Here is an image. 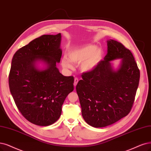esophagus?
<instances>
[{
  "label": "esophagus",
  "instance_id": "esophagus-1",
  "mask_svg": "<svg viewBox=\"0 0 151 151\" xmlns=\"http://www.w3.org/2000/svg\"><path fill=\"white\" fill-rule=\"evenodd\" d=\"M78 82V78H75V80H74V86H75V87L76 86Z\"/></svg>",
  "mask_w": 151,
  "mask_h": 151
}]
</instances>
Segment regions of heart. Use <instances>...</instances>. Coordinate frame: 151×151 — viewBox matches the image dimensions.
<instances>
[{
  "label": "heart",
  "mask_w": 151,
  "mask_h": 151,
  "mask_svg": "<svg viewBox=\"0 0 151 151\" xmlns=\"http://www.w3.org/2000/svg\"><path fill=\"white\" fill-rule=\"evenodd\" d=\"M68 58L65 56L61 60V65L65 68L71 69L73 63H80V69L84 72L93 71L101 59V51L93 45H86L71 50Z\"/></svg>",
  "instance_id": "heart-1"
}]
</instances>
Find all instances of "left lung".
Masks as SVG:
<instances>
[{"instance_id":"left-lung-1","label":"left lung","mask_w":151,"mask_h":151,"mask_svg":"<svg viewBox=\"0 0 151 151\" xmlns=\"http://www.w3.org/2000/svg\"><path fill=\"white\" fill-rule=\"evenodd\" d=\"M107 54L93 71L83 73L76 86L81 114L94 127L111 125L130 113L140 78L129 49L116 40L107 41ZM122 58L120 68L112 70L110 61Z\"/></svg>"}]
</instances>
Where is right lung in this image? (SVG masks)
Returning a JSON list of instances; mask_svg holds the SVG:
<instances>
[{
	"label": "right lung",
	"instance_id": "add662e5",
	"mask_svg": "<svg viewBox=\"0 0 151 151\" xmlns=\"http://www.w3.org/2000/svg\"><path fill=\"white\" fill-rule=\"evenodd\" d=\"M60 42L61 33L42 35L18 50L12 60L10 93L22 115L38 126L57 121L65 98L74 90L73 76H63L56 66L62 54ZM37 60L46 63L47 68L37 70Z\"/></svg>",
	"mask_w": 151,
	"mask_h": 151
}]
</instances>
